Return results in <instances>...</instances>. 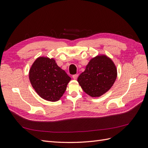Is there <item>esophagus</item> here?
Returning a JSON list of instances; mask_svg holds the SVG:
<instances>
[{
  "instance_id": "obj_1",
  "label": "esophagus",
  "mask_w": 148,
  "mask_h": 148,
  "mask_svg": "<svg viewBox=\"0 0 148 148\" xmlns=\"http://www.w3.org/2000/svg\"><path fill=\"white\" fill-rule=\"evenodd\" d=\"M78 74H75V75H73L72 76L73 78L75 79H77V78H78Z\"/></svg>"
}]
</instances>
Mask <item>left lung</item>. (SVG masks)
Listing matches in <instances>:
<instances>
[{"label":"left lung","mask_w":148,"mask_h":148,"mask_svg":"<svg viewBox=\"0 0 148 148\" xmlns=\"http://www.w3.org/2000/svg\"><path fill=\"white\" fill-rule=\"evenodd\" d=\"M117 75L112 60L106 56H99L89 61L77 81L88 95L99 97L112 86Z\"/></svg>","instance_id":"8db88e82"}]
</instances>
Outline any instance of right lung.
<instances>
[{
  "instance_id": "add662e5",
  "label": "right lung",
  "mask_w": 148,
  "mask_h": 148,
  "mask_svg": "<svg viewBox=\"0 0 148 148\" xmlns=\"http://www.w3.org/2000/svg\"><path fill=\"white\" fill-rule=\"evenodd\" d=\"M29 78L38 95L51 102L60 99L71 79L54 59L42 57L38 58L31 66Z\"/></svg>"
}]
</instances>
